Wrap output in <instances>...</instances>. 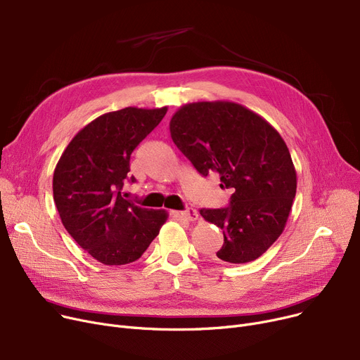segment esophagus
<instances>
[{"mask_svg": "<svg viewBox=\"0 0 360 360\" xmlns=\"http://www.w3.org/2000/svg\"><path fill=\"white\" fill-rule=\"evenodd\" d=\"M181 216H182L184 219H186L188 221H195V220H198V212H197L195 209H191V207H188L186 210L181 212Z\"/></svg>", "mask_w": 360, "mask_h": 360, "instance_id": "1", "label": "esophagus"}]
</instances>
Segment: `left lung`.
I'll use <instances>...</instances> for the list:
<instances>
[{
  "label": "left lung",
  "instance_id": "8db88e82",
  "mask_svg": "<svg viewBox=\"0 0 360 360\" xmlns=\"http://www.w3.org/2000/svg\"><path fill=\"white\" fill-rule=\"evenodd\" d=\"M170 137L202 176L214 172L232 190L229 207L201 209L223 231L217 258L232 264L261 257L285 231L296 194V170L278 132L258 113L233 102L179 108Z\"/></svg>",
  "mask_w": 360,
  "mask_h": 360
}]
</instances>
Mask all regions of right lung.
<instances>
[{
  "mask_svg": "<svg viewBox=\"0 0 360 360\" xmlns=\"http://www.w3.org/2000/svg\"><path fill=\"white\" fill-rule=\"evenodd\" d=\"M167 108H124L87 124L56 163L52 190L67 232L106 266L134 262L167 219L165 210L143 209L121 194L134 148L166 115Z\"/></svg>",
  "mask_w": 360,
  "mask_h": 360,
  "instance_id": "obj_1",
  "label": "right lung"
}]
</instances>
